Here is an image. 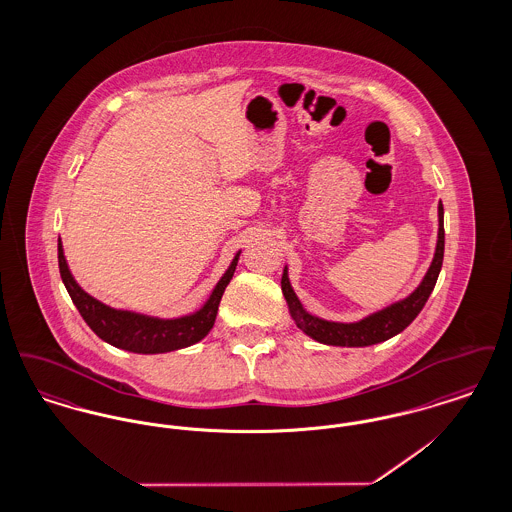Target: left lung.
<instances>
[{
  "instance_id": "8db88e82",
  "label": "left lung",
  "mask_w": 512,
  "mask_h": 512,
  "mask_svg": "<svg viewBox=\"0 0 512 512\" xmlns=\"http://www.w3.org/2000/svg\"><path fill=\"white\" fill-rule=\"evenodd\" d=\"M443 247H445V232H443V205L439 201L438 205V244H436V253L430 263L428 272L424 274L422 282L413 293H409L405 299H399L391 303L388 307L361 318L357 322H334L326 318L311 315L295 295L288 276V267H284L282 274V293L286 297L290 315H292L295 326L307 334L309 338L324 343V345H340V347H366L374 345L380 341L390 340L403 332L416 315L422 311L426 305L430 293L434 290L438 282L439 270L443 263Z\"/></svg>"
}]
</instances>
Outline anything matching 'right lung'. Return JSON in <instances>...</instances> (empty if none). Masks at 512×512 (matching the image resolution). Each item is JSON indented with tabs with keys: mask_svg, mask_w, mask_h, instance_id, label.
<instances>
[{
	"mask_svg": "<svg viewBox=\"0 0 512 512\" xmlns=\"http://www.w3.org/2000/svg\"><path fill=\"white\" fill-rule=\"evenodd\" d=\"M240 253L242 251L234 255L230 267L224 270L217 286L197 311L182 317L161 318L109 307L96 297H92L90 293L84 292L80 284L74 280L73 272L65 259L61 238L57 244L61 280L71 295L78 313L86 320V324L94 330L96 336L107 341L109 345L130 353H140V355H155V353H169L176 349H184L203 340L211 332L219 311L222 293L234 276Z\"/></svg>",
	"mask_w": 512,
	"mask_h": 512,
	"instance_id": "add662e5",
	"label": "right lung"
}]
</instances>
